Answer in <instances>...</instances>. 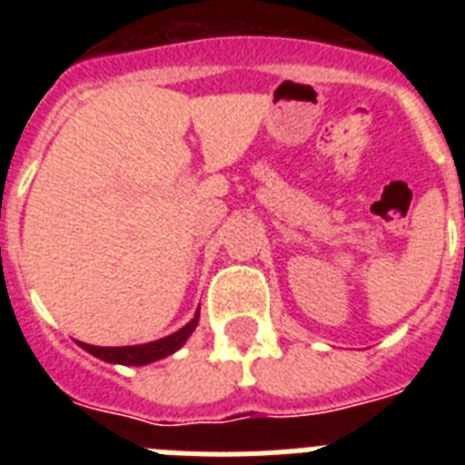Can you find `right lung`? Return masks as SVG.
Here are the masks:
<instances>
[{
    "label": "right lung",
    "mask_w": 465,
    "mask_h": 465,
    "mask_svg": "<svg viewBox=\"0 0 465 465\" xmlns=\"http://www.w3.org/2000/svg\"><path fill=\"white\" fill-rule=\"evenodd\" d=\"M197 319H200V312H195V319H193L191 323H186L182 331L172 332V335H167V338L155 340V342H149V344H134V347H93V344L81 342V347H84L85 351H90L93 356H97V359L109 361V363L146 365L174 354L176 349L182 347V344L191 338V332L195 331L197 326Z\"/></svg>",
    "instance_id": "1"
}]
</instances>
